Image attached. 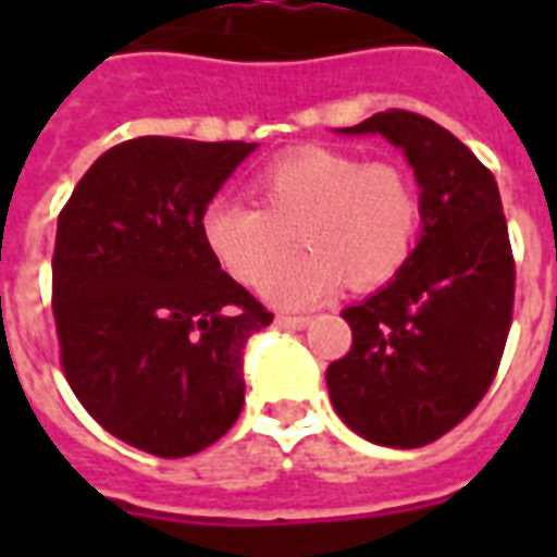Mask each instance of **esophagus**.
Returning a JSON list of instances; mask_svg holds the SVG:
<instances>
[{"label": "esophagus", "instance_id": "34e87169", "mask_svg": "<svg viewBox=\"0 0 557 557\" xmlns=\"http://www.w3.org/2000/svg\"><path fill=\"white\" fill-rule=\"evenodd\" d=\"M280 327H292V331H301L310 325V315H277Z\"/></svg>", "mask_w": 557, "mask_h": 557}]
</instances>
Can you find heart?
I'll return each mask as SVG.
<instances>
[{
	"instance_id": "1",
	"label": "heart",
	"mask_w": 557,
	"mask_h": 557,
	"mask_svg": "<svg viewBox=\"0 0 557 557\" xmlns=\"http://www.w3.org/2000/svg\"><path fill=\"white\" fill-rule=\"evenodd\" d=\"M253 187L262 206L214 196L202 211V238L232 277L256 286L298 231L308 250L278 261L262 284L280 307L313 304L343 280L355 292L379 289L418 247V184L397 163L301 148L268 163Z\"/></svg>"
}]
</instances>
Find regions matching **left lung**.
I'll return each instance as SVG.
<instances>
[{"instance_id":"obj_1","label":"left lung","mask_w":557,"mask_h":557,"mask_svg":"<svg viewBox=\"0 0 557 557\" xmlns=\"http://www.w3.org/2000/svg\"><path fill=\"white\" fill-rule=\"evenodd\" d=\"M339 134H382L420 184V242L387 283L346 307L351 349L327 367L343 423L367 442L423 447L471 414L502 363L516 265L502 196L471 148L409 110Z\"/></svg>"}]
</instances>
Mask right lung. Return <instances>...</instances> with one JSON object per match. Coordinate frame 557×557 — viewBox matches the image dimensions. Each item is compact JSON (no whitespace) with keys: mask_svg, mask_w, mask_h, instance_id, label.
<instances>
[{"mask_svg":"<svg viewBox=\"0 0 557 557\" xmlns=\"http://www.w3.org/2000/svg\"><path fill=\"white\" fill-rule=\"evenodd\" d=\"M253 148L127 139L59 214L53 315L67 385L146 454H199L242 414L244 343L274 315L220 271L202 211Z\"/></svg>","mask_w":557,"mask_h":557,"instance_id":"obj_1","label":"right lung"}]
</instances>
